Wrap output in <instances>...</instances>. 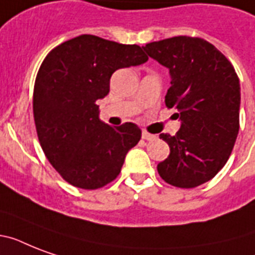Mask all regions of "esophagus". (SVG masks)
Wrapping results in <instances>:
<instances>
[{
	"label": "esophagus",
	"mask_w": 255,
	"mask_h": 255,
	"mask_svg": "<svg viewBox=\"0 0 255 255\" xmlns=\"http://www.w3.org/2000/svg\"><path fill=\"white\" fill-rule=\"evenodd\" d=\"M141 137H143L144 140H155L156 139L155 135H152V133H149V132H147V131L141 132Z\"/></svg>",
	"instance_id": "1"
}]
</instances>
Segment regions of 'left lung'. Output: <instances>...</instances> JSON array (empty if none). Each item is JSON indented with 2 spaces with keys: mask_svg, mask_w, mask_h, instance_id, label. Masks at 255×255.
I'll use <instances>...</instances> for the list:
<instances>
[{
  "mask_svg": "<svg viewBox=\"0 0 255 255\" xmlns=\"http://www.w3.org/2000/svg\"><path fill=\"white\" fill-rule=\"evenodd\" d=\"M151 58L168 67L165 106L176 108L181 127L161 133L170 153L157 164L160 177L177 188H194L221 170L240 129V79L230 61L212 43L178 35L147 43Z\"/></svg>",
  "mask_w": 255,
  "mask_h": 255,
  "instance_id": "obj_1",
  "label": "left lung"
}]
</instances>
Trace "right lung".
Segmentation results:
<instances>
[{
	"label": "right lung",
	"instance_id": "add662e5",
	"mask_svg": "<svg viewBox=\"0 0 255 255\" xmlns=\"http://www.w3.org/2000/svg\"><path fill=\"white\" fill-rule=\"evenodd\" d=\"M147 61L140 46L90 34L63 42L46 55L34 85V122L46 157L65 181L94 190L119 176L141 129L133 123L104 124L96 100L110 92L116 70Z\"/></svg>",
	"mask_w": 255,
	"mask_h": 255
}]
</instances>
